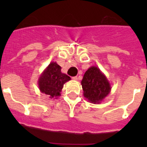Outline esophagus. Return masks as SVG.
Here are the masks:
<instances>
[{"label":"esophagus","mask_w":147,"mask_h":147,"mask_svg":"<svg viewBox=\"0 0 147 147\" xmlns=\"http://www.w3.org/2000/svg\"><path fill=\"white\" fill-rule=\"evenodd\" d=\"M71 79H72L73 80H78L77 76H73V77H71Z\"/></svg>","instance_id":"34e87169"}]
</instances>
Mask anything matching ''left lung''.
<instances>
[{
  "instance_id": "left-lung-1",
  "label": "left lung",
  "mask_w": 147,
  "mask_h": 147,
  "mask_svg": "<svg viewBox=\"0 0 147 147\" xmlns=\"http://www.w3.org/2000/svg\"><path fill=\"white\" fill-rule=\"evenodd\" d=\"M84 96L93 104H98L110 91V85L99 68L92 66L85 73L81 82Z\"/></svg>"
}]
</instances>
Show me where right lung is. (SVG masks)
Listing matches in <instances>:
<instances>
[{"label":"right lung","mask_w":147,"mask_h":147,"mask_svg":"<svg viewBox=\"0 0 147 147\" xmlns=\"http://www.w3.org/2000/svg\"><path fill=\"white\" fill-rule=\"evenodd\" d=\"M71 80L70 76L61 72V67L56 62L50 63L39 79V88L42 93L51 98L60 96L65 83Z\"/></svg>","instance_id":"obj_1"}]
</instances>
